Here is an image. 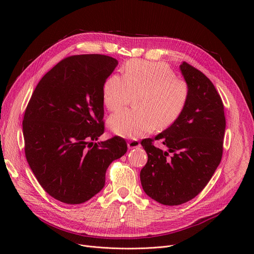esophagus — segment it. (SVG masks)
Masks as SVG:
<instances>
[{
  "label": "esophagus",
  "mask_w": 254,
  "mask_h": 254,
  "mask_svg": "<svg viewBox=\"0 0 254 254\" xmlns=\"http://www.w3.org/2000/svg\"><path fill=\"white\" fill-rule=\"evenodd\" d=\"M140 146H141V144H140V142L138 140H130V141L127 142V147L129 149L138 148V147H140Z\"/></svg>",
  "instance_id": "1"
}]
</instances>
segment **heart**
<instances>
[{
    "instance_id": "obj_1",
    "label": "heart",
    "mask_w": 254,
    "mask_h": 254,
    "mask_svg": "<svg viewBox=\"0 0 254 254\" xmlns=\"http://www.w3.org/2000/svg\"><path fill=\"white\" fill-rule=\"evenodd\" d=\"M123 77L111 75L103 85V102L116 111L135 95L137 109L124 110L110 116L108 126L116 135L138 138L154 127L164 129L174 124L182 113L189 87L164 63L131 60L123 68Z\"/></svg>"
}]
</instances>
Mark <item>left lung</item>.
Here are the masks:
<instances>
[{"mask_svg": "<svg viewBox=\"0 0 254 254\" xmlns=\"http://www.w3.org/2000/svg\"><path fill=\"white\" fill-rule=\"evenodd\" d=\"M179 68L189 87L188 101L176 122L154 138L167 150L156 148L151 139L141 142L148 155L140 172L143 190L167 206L189 202L204 190L220 164L225 131L215 86L188 63Z\"/></svg>", "mask_w": 254, "mask_h": 254, "instance_id": "8db88e82", "label": "left lung"}]
</instances>
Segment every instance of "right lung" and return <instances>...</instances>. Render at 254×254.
Masks as SVG:
<instances>
[{
	"mask_svg": "<svg viewBox=\"0 0 254 254\" xmlns=\"http://www.w3.org/2000/svg\"><path fill=\"white\" fill-rule=\"evenodd\" d=\"M117 60L103 55L69 57L36 86L22 122L24 152L44 190L58 201L82 204L100 192L107 168L127 150L104 132L103 85Z\"/></svg>",
	"mask_w": 254,
	"mask_h": 254,
	"instance_id": "1",
	"label": "right lung"
}]
</instances>
